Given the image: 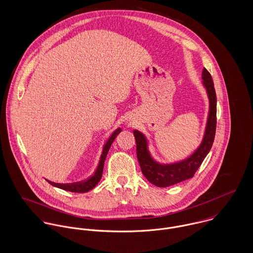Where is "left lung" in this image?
Here are the masks:
<instances>
[{"instance_id":"1","label":"left lung","mask_w":253,"mask_h":253,"mask_svg":"<svg viewBox=\"0 0 253 253\" xmlns=\"http://www.w3.org/2000/svg\"><path fill=\"white\" fill-rule=\"evenodd\" d=\"M202 76L203 84L210 99V113L204 139L200 147L189 158L170 165L159 164L151 157L144 134L138 130H133L141 171L147 180L155 186L169 187L192 178L212 147L216 130V93L211 75L206 68H204Z\"/></svg>"}]
</instances>
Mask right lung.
I'll list each match as a JSON object with an SVG mask.
<instances>
[{"label":"right lung","instance_id":"obj_1","mask_svg":"<svg viewBox=\"0 0 253 253\" xmlns=\"http://www.w3.org/2000/svg\"><path fill=\"white\" fill-rule=\"evenodd\" d=\"M121 131H122V128L119 127L109 137L108 141L105 143L104 147H103V151H102V154H101V157H100V161H99L98 167H97L95 172L90 177H88L85 180L81 181V182H75V183H69V184H60V183H54V182L48 180H47V182L49 184H51L52 186H54V187L60 188V189L65 190V191L74 192V193H85V192H88L89 190L93 189L98 184V182L100 181L101 177H102L104 162H105L106 156L108 154L109 149H110L111 145L113 143V141L115 140V138L117 137V135Z\"/></svg>","mask_w":253,"mask_h":253}]
</instances>
